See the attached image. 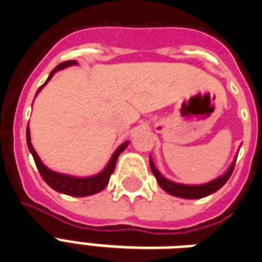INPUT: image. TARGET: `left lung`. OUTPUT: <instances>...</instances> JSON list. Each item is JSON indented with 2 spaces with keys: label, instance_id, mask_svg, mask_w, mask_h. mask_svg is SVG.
Instances as JSON below:
<instances>
[{
  "label": "left lung",
  "instance_id": "left-lung-1",
  "mask_svg": "<svg viewBox=\"0 0 262 262\" xmlns=\"http://www.w3.org/2000/svg\"><path fill=\"white\" fill-rule=\"evenodd\" d=\"M234 164H236V160L233 161V164L230 165V168L226 172H225L224 175L220 176V178H216L212 182H208V183H205V185H180V183H175V182H170V180L165 179L164 176L161 175L158 169L154 165V162L150 158V166H151V172L154 173L156 176L157 182H158V185L161 186V189H164L166 193H169L170 195H175V197H182V199H203L205 195H210L212 193H215L216 190H220L221 187L228 182V179L232 175V172H233Z\"/></svg>",
  "mask_w": 262,
  "mask_h": 262
}]
</instances>
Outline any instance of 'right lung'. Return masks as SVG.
<instances>
[{
	"instance_id": "add662e5",
	"label": "right lung",
	"mask_w": 262,
	"mask_h": 262,
	"mask_svg": "<svg viewBox=\"0 0 262 262\" xmlns=\"http://www.w3.org/2000/svg\"><path fill=\"white\" fill-rule=\"evenodd\" d=\"M76 61H65L62 62V63H59L58 67H55L52 69L51 73H50V76H48L47 82L54 76L55 72L61 71V69H63V68L67 67H71V65H76ZM46 83H44V84H46ZM44 84L38 89L37 93L44 87ZM36 96H37V94H36ZM26 140H28L29 151L32 152L33 158H34V162H36V166H37L38 172H40V175H41V178L44 179V182L55 191H59V193H63V194L68 195H73V197H86V195L96 194L98 191H101L102 189H105V186L108 185V182H110V178H111V175L114 173V170H115L118 157H119V154H121L122 151L125 150L126 147H127V144H129V141H125L123 144H121V146L118 147L115 152H114V156L111 157L110 162H108V165H106L98 175L90 176V178H75V176L63 175V173L54 172V170L48 169L47 166L42 164L41 160L38 158L37 152L33 148L32 143H30V130H29V125L28 129H26Z\"/></svg>"
}]
</instances>
